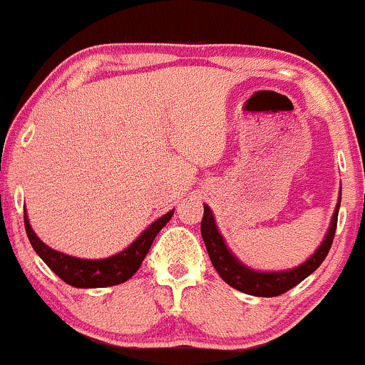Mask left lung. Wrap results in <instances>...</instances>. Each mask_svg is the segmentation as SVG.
<instances>
[{"mask_svg": "<svg viewBox=\"0 0 365 365\" xmlns=\"http://www.w3.org/2000/svg\"><path fill=\"white\" fill-rule=\"evenodd\" d=\"M340 199H338V205L335 212H333L331 226L330 230H328L327 238L323 240L322 247L316 250L314 255L308 262H304L302 265L287 272H255L250 270L248 267H245L243 263H240L235 257H232L230 250H227L222 236L219 235L210 209L207 205H204V217H202L200 222V232L214 269L217 270V274L221 275V279L225 280L226 284H230L231 287L238 289V291L245 294H252V296L258 297H275L287 292L289 289L296 287V285L302 282L308 275L313 274V272L322 265L324 258H327V255L331 248L333 238H335Z\"/></svg>", "mask_w": 365, "mask_h": 365, "instance_id": "8db88e82", "label": "left lung"}]
</instances>
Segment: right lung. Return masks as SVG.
I'll return each mask as SVG.
<instances>
[{"mask_svg":"<svg viewBox=\"0 0 365 365\" xmlns=\"http://www.w3.org/2000/svg\"><path fill=\"white\" fill-rule=\"evenodd\" d=\"M171 216H173V210H170L163 217L153 222L124 252L103 258V260H85V258L69 257V255L56 252V250L47 247L46 243H42L34 232L27 214L24 210L25 231H27L30 245H32L35 253L46 262V265L54 272L57 277L63 279L66 284L73 285V287L81 289L110 287V285L122 284L133 277L135 272L139 270L140 263L146 258L156 235L163 230Z\"/></svg>","mask_w":365,"mask_h":365,"instance_id":"1","label":"right lung"}]
</instances>
